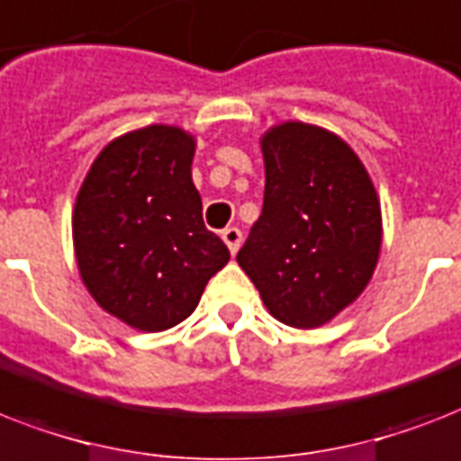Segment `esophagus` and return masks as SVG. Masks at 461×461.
Listing matches in <instances>:
<instances>
[{"mask_svg":"<svg viewBox=\"0 0 461 461\" xmlns=\"http://www.w3.org/2000/svg\"><path fill=\"white\" fill-rule=\"evenodd\" d=\"M222 241L227 244L231 256H234V253L239 251V246H241V230H237V227H227V230L222 231Z\"/></svg>","mask_w":461,"mask_h":461,"instance_id":"esophagus-1","label":"esophagus"}]
</instances>
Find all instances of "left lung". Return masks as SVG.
<instances>
[{
    "mask_svg": "<svg viewBox=\"0 0 461 461\" xmlns=\"http://www.w3.org/2000/svg\"><path fill=\"white\" fill-rule=\"evenodd\" d=\"M266 198L241 266L273 318L313 330L357 302L383 246L378 191L337 133L280 122L260 136Z\"/></svg>",
    "mask_w": 461,
    "mask_h": 461,
    "instance_id": "left-lung-1",
    "label": "left lung"
}]
</instances>
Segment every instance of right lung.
Instances as JSON below:
<instances>
[{
  "mask_svg": "<svg viewBox=\"0 0 461 461\" xmlns=\"http://www.w3.org/2000/svg\"><path fill=\"white\" fill-rule=\"evenodd\" d=\"M195 136L150 124L100 150L76 195L71 231L88 294L117 321L162 332L186 321L230 260L205 230L191 179Z\"/></svg>",
  "mask_w": 461,
  "mask_h": 461,
  "instance_id": "1",
  "label": "right lung"
}]
</instances>
